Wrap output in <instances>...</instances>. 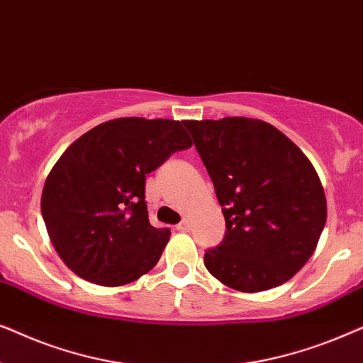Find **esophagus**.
<instances>
[{
    "mask_svg": "<svg viewBox=\"0 0 363 363\" xmlns=\"http://www.w3.org/2000/svg\"><path fill=\"white\" fill-rule=\"evenodd\" d=\"M188 230H190V223H188V221H182L180 225H177V231H183V233H185V231H188Z\"/></svg>",
    "mask_w": 363,
    "mask_h": 363,
    "instance_id": "1",
    "label": "esophagus"
}]
</instances>
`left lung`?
<instances>
[{
  "mask_svg": "<svg viewBox=\"0 0 363 363\" xmlns=\"http://www.w3.org/2000/svg\"><path fill=\"white\" fill-rule=\"evenodd\" d=\"M215 186L226 233L206 269L231 289L284 284L309 261L327 220L325 193L301 148L246 117L185 121Z\"/></svg>",
  "mask_w": 363,
  "mask_h": 363,
  "instance_id": "left-lung-1",
  "label": "left lung"
}]
</instances>
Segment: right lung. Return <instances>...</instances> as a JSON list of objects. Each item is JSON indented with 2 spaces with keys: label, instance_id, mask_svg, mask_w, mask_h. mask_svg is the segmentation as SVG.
<instances>
[{
  "label": "right lung",
  "instance_id": "1",
  "mask_svg": "<svg viewBox=\"0 0 363 363\" xmlns=\"http://www.w3.org/2000/svg\"><path fill=\"white\" fill-rule=\"evenodd\" d=\"M191 147L178 121L116 118L79 137L44 183L41 213L66 266L99 286H123L160 259L170 230L148 221L145 177Z\"/></svg>",
  "mask_w": 363,
  "mask_h": 363
}]
</instances>
